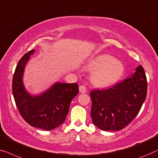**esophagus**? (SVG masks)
Wrapping results in <instances>:
<instances>
[{
	"label": "esophagus",
	"mask_w": 158,
	"mask_h": 158,
	"mask_svg": "<svg viewBox=\"0 0 158 158\" xmlns=\"http://www.w3.org/2000/svg\"><path fill=\"white\" fill-rule=\"evenodd\" d=\"M79 92L81 93H86V89L84 86L81 85L79 86Z\"/></svg>",
	"instance_id": "1"
}]
</instances>
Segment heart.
I'll list each match as a JSON object with an SVG mask.
<instances>
[{"instance_id":"obj_1","label":"heart","mask_w":158,"mask_h":158,"mask_svg":"<svg viewBox=\"0 0 158 158\" xmlns=\"http://www.w3.org/2000/svg\"><path fill=\"white\" fill-rule=\"evenodd\" d=\"M85 68L93 71L91 80L95 86L99 87L112 85L120 79L124 71L120 61L106 54L91 58L86 63Z\"/></svg>"}]
</instances>
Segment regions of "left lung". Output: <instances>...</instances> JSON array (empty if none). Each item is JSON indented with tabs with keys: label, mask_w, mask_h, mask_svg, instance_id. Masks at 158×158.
Returning <instances> with one entry per match:
<instances>
[{
	"label": "left lung",
	"mask_w": 158,
	"mask_h": 158,
	"mask_svg": "<svg viewBox=\"0 0 158 158\" xmlns=\"http://www.w3.org/2000/svg\"><path fill=\"white\" fill-rule=\"evenodd\" d=\"M147 78L139 65L123 81L104 90L90 93L91 117L94 125L104 131H117L125 127L137 116L145 100Z\"/></svg>",
	"instance_id": "left-lung-1"
}]
</instances>
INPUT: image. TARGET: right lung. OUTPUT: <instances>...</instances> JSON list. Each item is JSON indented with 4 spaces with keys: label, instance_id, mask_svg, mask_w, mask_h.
<instances>
[{
    "label": "right lung",
    "instance_id": "add662e5",
    "mask_svg": "<svg viewBox=\"0 0 158 158\" xmlns=\"http://www.w3.org/2000/svg\"><path fill=\"white\" fill-rule=\"evenodd\" d=\"M34 49L20 59L13 74L12 91L15 104L22 117L34 127L54 130L65 121L71 102L79 93L77 83L56 82L39 95L26 91L23 82L25 66Z\"/></svg>",
    "mask_w": 158,
    "mask_h": 158
}]
</instances>
